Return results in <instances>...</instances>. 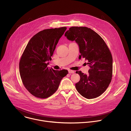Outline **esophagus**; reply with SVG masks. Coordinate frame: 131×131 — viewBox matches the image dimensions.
I'll list each match as a JSON object with an SVG mask.
<instances>
[{"label":"esophagus","mask_w":131,"mask_h":131,"mask_svg":"<svg viewBox=\"0 0 131 131\" xmlns=\"http://www.w3.org/2000/svg\"><path fill=\"white\" fill-rule=\"evenodd\" d=\"M68 72H69V73H74V71L72 70H68Z\"/></svg>","instance_id":"34e87169"}]
</instances>
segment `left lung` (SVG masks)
<instances>
[{"label":"left lung","mask_w":131,"mask_h":131,"mask_svg":"<svg viewBox=\"0 0 131 131\" xmlns=\"http://www.w3.org/2000/svg\"><path fill=\"white\" fill-rule=\"evenodd\" d=\"M65 36L76 41L81 53L79 59L85 58L90 67L88 75L75 72L80 76L76 90L88 99L100 96L108 87L113 74V58L108 46L98 33L88 27H70Z\"/></svg>","instance_id":"obj_1"}]
</instances>
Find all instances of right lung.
Listing matches in <instances>:
<instances>
[{"instance_id":"right-lung-1","label":"right lung","mask_w":131,"mask_h":131,"mask_svg":"<svg viewBox=\"0 0 131 131\" xmlns=\"http://www.w3.org/2000/svg\"><path fill=\"white\" fill-rule=\"evenodd\" d=\"M67 28L42 30L29 40L21 57L19 73L25 88L35 97L45 99L58 89L67 70H56L47 67L56 46Z\"/></svg>"}]
</instances>
